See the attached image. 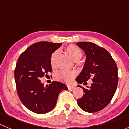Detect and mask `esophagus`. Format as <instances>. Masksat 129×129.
<instances>
[{"label":"esophagus","instance_id":"1","mask_svg":"<svg viewBox=\"0 0 129 129\" xmlns=\"http://www.w3.org/2000/svg\"><path fill=\"white\" fill-rule=\"evenodd\" d=\"M67 87H68L69 89H75V85H67Z\"/></svg>","mask_w":129,"mask_h":129}]
</instances>
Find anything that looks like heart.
Wrapping results in <instances>:
<instances>
[{
  "label": "heart",
  "instance_id": "heart-1",
  "mask_svg": "<svg viewBox=\"0 0 129 129\" xmlns=\"http://www.w3.org/2000/svg\"><path fill=\"white\" fill-rule=\"evenodd\" d=\"M65 51L74 61H78L82 57V51L81 49L77 45L74 44H71L65 48ZM58 57V51H54L51 54L50 57V66L52 68H55L57 67V59ZM75 75V72L74 71H61L57 74V77L61 81L65 82H70L74 77Z\"/></svg>",
  "mask_w": 129,
  "mask_h": 129
}]
</instances>
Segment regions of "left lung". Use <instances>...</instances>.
Returning a JSON list of instances; mask_svg holds the SVG:
<instances>
[{"mask_svg": "<svg viewBox=\"0 0 129 129\" xmlns=\"http://www.w3.org/2000/svg\"><path fill=\"white\" fill-rule=\"evenodd\" d=\"M85 53L86 60L82 72L76 80L86 85L92 79L91 86L82 88L84 95L77 100L80 109L87 112H95L104 109L111 101L117 87V66L110 53L93 43H77Z\"/></svg>", "mask_w": 129, "mask_h": 129, "instance_id": "1", "label": "left lung"}]
</instances>
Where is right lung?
<instances>
[{"mask_svg":"<svg viewBox=\"0 0 129 129\" xmlns=\"http://www.w3.org/2000/svg\"><path fill=\"white\" fill-rule=\"evenodd\" d=\"M62 43L39 42L28 47L19 57L14 77L22 103L36 114H45L55 106L60 92L67 90L65 84L54 81L44 87L40 79L52 71L51 54Z\"/></svg>","mask_w":129,"mask_h":129,"instance_id":"add662e5","label":"right lung"}]
</instances>
